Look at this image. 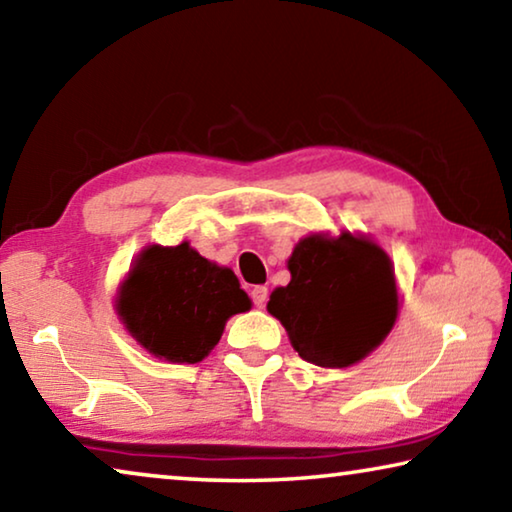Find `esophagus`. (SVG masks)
Segmentation results:
<instances>
[{
	"label": "esophagus",
	"instance_id": "34e87169",
	"mask_svg": "<svg viewBox=\"0 0 512 512\" xmlns=\"http://www.w3.org/2000/svg\"><path fill=\"white\" fill-rule=\"evenodd\" d=\"M250 298H253L257 307H264L266 300H268V289L266 287H255L253 291H250Z\"/></svg>",
	"mask_w": 512,
	"mask_h": 512
}]
</instances>
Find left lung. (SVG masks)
<instances>
[{"label":"left lung","instance_id":"8db88e82","mask_svg":"<svg viewBox=\"0 0 512 512\" xmlns=\"http://www.w3.org/2000/svg\"><path fill=\"white\" fill-rule=\"evenodd\" d=\"M291 282L277 287L268 314L284 325L302 359L348 368L386 339L397 318L395 273L375 241L341 232L309 235L289 257Z\"/></svg>","mask_w":512,"mask_h":512}]
</instances>
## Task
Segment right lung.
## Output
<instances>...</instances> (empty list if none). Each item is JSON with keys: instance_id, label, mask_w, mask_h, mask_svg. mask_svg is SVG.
<instances>
[{"instance_id": "right-lung-1", "label": "right lung", "mask_w": 512, "mask_h": 512, "mask_svg": "<svg viewBox=\"0 0 512 512\" xmlns=\"http://www.w3.org/2000/svg\"><path fill=\"white\" fill-rule=\"evenodd\" d=\"M250 309L237 275L183 241L137 255L117 296V314L153 357L198 363L219 343L225 320Z\"/></svg>"}]
</instances>
